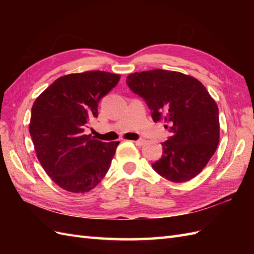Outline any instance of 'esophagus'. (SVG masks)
Returning a JSON list of instances; mask_svg holds the SVG:
<instances>
[{"label": "esophagus", "mask_w": 254, "mask_h": 254, "mask_svg": "<svg viewBox=\"0 0 254 254\" xmlns=\"http://www.w3.org/2000/svg\"><path fill=\"white\" fill-rule=\"evenodd\" d=\"M134 143H135L137 146H142L144 144V139H136V141H134Z\"/></svg>", "instance_id": "obj_1"}]
</instances>
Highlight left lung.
I'll list each match as a JSON object with an SVG mask.
<instances>
[{"label":"left lung","mask_w":254,"mask_h":254,"mask_svg":"<svg viewBox=\"0 0 254 254\" xmlns=\"http://www.w3.org/2000/svg\"><path fill=\"white\" fill-rule=\"evenodd\" d=\"M127 85L142 97L154 122L165 121L171 136L163 145L153 169L172 182L198 175L219 142L218 107L204 85L179 72L156 68L127 77Z\"/></svg>","instance_id":"8db88e82"}]
</instances>
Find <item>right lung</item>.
<instances>
[{
  "instance_id": "1",
  "label": "right lung",
  "mask_w": 254,
  "mask_h": 254,
  "mask_svg": "<svg viewBox=\"0 0 254 254\" xmlns=\"http://www.w3.org/2000/svg\"><path fill=\"white\" fill-rule=\"evenodd\" d=\"M120 75L104 71L68 74L55 80L31 108L29 133L38 160L59 187L73 193L94 189L110 168L119 142L84 133L98 104Z\"/></svg>"
}]
</instances>
